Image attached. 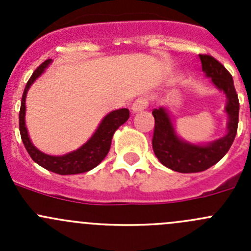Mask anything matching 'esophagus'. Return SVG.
Segmentation results:
<instances>
[{"instance_id":"1","label":"esophagus","mask_w":251,"mask_h":251,"mask_svg":"<svg viewBox=\"0 0 251 251\" xmlns=\"http://www.w3.org/2000/svg\"><path fill=\"white\" fill-rule=\"evenodd\" d=\"M147 105H148V100H147L146 98L141 97L132 103V105H131V110H132V113H138V111L146 109Z\"/></svg>"}]
</instances>
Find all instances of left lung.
<instances>
[{"label": "left lung", "instance_id": "8db88e82", "mask_svg": "<svg viewBox=\"0 0 251 251\" xmlns=\"http://www.w3.org/2000/svg\"><path fill=\"white\" fill-rule=\"evenodd\" d=\"M205 76L226 95L225 111L228 115L227 133L219 140L206 144H194L177 136L168 109L160 107L153 110L155 119L153 135V151L161 164L182 174L201 173L219 163L233 143L238 128L239 100L235 92L233 78L226 68L207 54H199Z\"/></svg>", "mask_w": 251, "mask_h": 251}]
</instances>
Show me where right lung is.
I'll use <instances>...</instances> for the list:
<instances>
[{
  "mask_svg": "<svg viewBox=\"0 0 251 251\" xmlns=\"http://www.w3.org/2000/svg\"><path fill=\"white\" fill-rule=\"evenodd\" d=\"M52 63V60H45L34 73L31 77L27 81L25 86L24 93L22 97V104H20L19 111V131L22 136V141L24 143L25 149L27 151L29 155L32 160L40 166L45 168L48 171H52L58 175H75L87 173V171L95 169L103 159L107 156L108 151L110 149L111 138L114 132L120 127L123 124L127 121L130 116V111L126 108L123 109L113 110L103 118L100 126L95 131L91 138L85 144L77 148L76 151H73L64 155H48L44 151H39L36 147L32 144L31 140L27 133L26 125H25V100H26V93L29 91L30 86L35 82L37 77L41 76L47 69L48 65Z\"/></svg>",
  "mask_w": 251,
  "mask_h": 251,
  "instance_id": "add662e5",
  "label": "right lung"
}]
</instances>
